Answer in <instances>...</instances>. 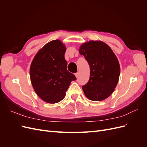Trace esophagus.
<instances>
[{
  "mask_svg": "<svg viewBox=\"0 0 147 147\" xmlns=\"http://www.w3.org/2000/svg\"><path fill=\"white\" fill-rule=\"evenodd\" d=\"M75 77H76L77 78H78V75H79V73L78 72H77L76 74H75Z\"/></svg>",
  "mask_w": 147,
  "mask_h": 147,
  "instance_id": "obj_1",
  "label": "esophagus"
}]
</instances>
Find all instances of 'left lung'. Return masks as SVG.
Here are the masks:
<instances>
[{
    "label": "left lung",
    "instance_id": "obj_1",
    "mask_svg": "<svg viewBox=\"0 0 147 147\" xmlns=\"http://www.w3.org/2000/svg\"><path fill=\"white\" fill-rule=\"evenodd\" d=\"M79 53L90 67L88 82L82 86L84 94L93 101L103 100L112 94L120 74V66L114 53L102 41L91 40L82 44Z\"/></svg>",
    "mask_w": 147,
    "mask_h": 147
}]
</instances>
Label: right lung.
<instances>
[{"mask_svg": "<svg viewBox=\"0 0 147 147\" xmlns=\"http://www.w3.org/2000/svg\"><path fill=\"white\" fill-rule=\"evenodd\" d=\"M65 46L59 40L47 43L35 56L30 67V77L36 94L46 102L63 100L75 75L67 70Z\"/></svg>", "mask_w": 147, "mask_h": 147, "instance_id": "1", "label": "right lung"}]
</instances>
